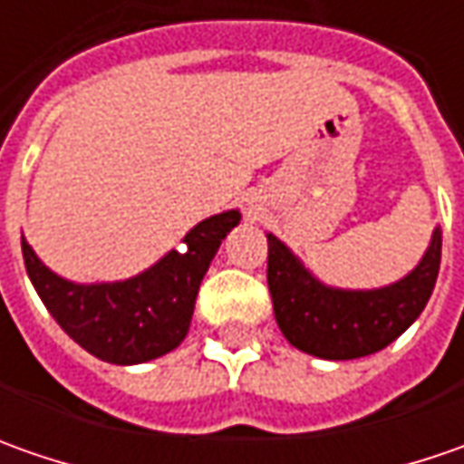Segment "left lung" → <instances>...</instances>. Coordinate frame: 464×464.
Masks as SVG:
<instances>
[{"mask_svg": "<svg viewBox=\"0 0 464 464\" xmlns=\"http://www.w3.org/2000/svg\"><path fill=\"white\" fill-rule=\"evenodd\" d=\"M439 263L437 227L426 256L408 276L382 289L346 292L320 284L284 242L268 235V292L278 328L292 346L330 362L377 353L416 323L434 292Z\"/></svg>", "mask_w": 464, "mask_h": 464, "instance_id": "8db88e82", "label": "left lung"}]
</instances>
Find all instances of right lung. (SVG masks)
Wrapping results in <instances>:
<instances>
[{"mask_svg":"<svg viewBox=\"0 0 464 464\" xmlns=\"http://www.w3.org/2000/svg\"><path fill=\"white\" fill-rule=\"evenodd\" d=\"M240 211L196 224L183 250H169L152 268L113 284H74L45 268L23 237V258L45 310L84 351L108 364H144L183 343L196 295L219 245Z\"/></svg>","mask_w":464,"mask_h":464,"instance_id":"right-lung-1","label":"right lung"}]
</instances>
